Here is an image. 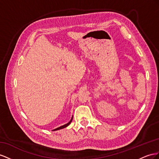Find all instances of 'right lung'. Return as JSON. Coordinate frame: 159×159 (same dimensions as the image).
<instances>
[{"mask_svg": "<svg viewBox=\"0 0 159 159\" xmlns=\"http://www.w3.org/2000/svg\"><path fill=\"white\" fill-rule=\"evenodd\" d=\"M72 119H70V120L69 122H68L67 124H66V125H62V126H60V127L57 128V129H55L53 130H60V129H64V128L66 127V126H69V125L70 124V122H72Z\"/></svg>", "mask_w": 159, "mask_h": 159, "instance_id": "add662e5", "label": "right lung"}]
</instances>
